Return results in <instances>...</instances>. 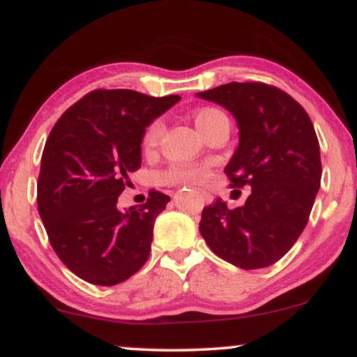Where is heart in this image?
<instances>
[{"label": "heart", "instance_id": "1", "mask_svg": "<svg viewBox=\"0 0 357 357\" xmlns=\"http://www.w3.org/2000/svg\"><path fill=\"white\" fill-rule=\"evenodd\" d=\"M218 114H221V112L216 109L198 110L195 116V124H196V127H198V130L202 129V127L206 124V122L210 121L213 116H218ZM161 130H162L161 122H153V124L146 129L144 139H142V146H144L146 149H153V147L158 144L159 136H161ZM162 178H165V181H167V183L191 186V184L203 183L204 179L208 178V169L206 167L196 166V165H176L173 167H169Z\"/></svg>", "mask_w": 357, "mask_h": 357}]
</instances>
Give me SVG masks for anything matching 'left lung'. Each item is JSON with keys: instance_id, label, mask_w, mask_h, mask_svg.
I'll return each instance as SVG.
<instances>
[{"instance_id": "obj_1", "label": "left lung", "mask_w": 357, "mask_h": 357, "mask_svg": "<svg viewBox=\"0 0 357 357\" xmlns=\"http://www.w3.org/2000/svg\"><path fill=\"white\" fill-rule=\"evenodd\" d=\"M230 110L238 147L225 173L230 188H252L243 206L218 198L202 213L199 233L223 260L243 270L275 264L294 247L321 188V149L309 114L284 90L230 82L196 93Z\"/></svg>"}]
</instances>
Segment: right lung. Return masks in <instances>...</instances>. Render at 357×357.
<instances>
[{"label":"right lung","instance_id":"1","mask_svg":"<svg viewBox=\"0 0 357 357\" xmlns=\"http://www.w3.org/2000/svg\"><path fill=\"white\" fill-rule=\"evenodd\" d=\"M179 96L97 89L65 110L47 139L36 203L59 258L82 280L117 285L146 264L154 220L169 196L151 191L139 210L117 198L141 167L146 127Z\"/></svg>","mask_w":357,"mask_h":357}]
</instances>
